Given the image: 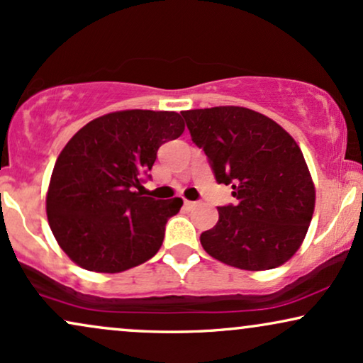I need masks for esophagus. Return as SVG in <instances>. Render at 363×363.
<instances>
[{"instance_id": "esophagus-1", "label": "esophagus", "mask_w": 363, "mask_h": 363, "mask_svg": "<svg viewBox=\"0 0 363 363\" xmlns=\"http://www.w3.org/2000/svg\"><path fill=\"white\" fill-rule=\"evenodd\" d=\"M195 205H196L195 202H190V200H185V207H186V208H194Z\"/></svg>"}]
</instances>
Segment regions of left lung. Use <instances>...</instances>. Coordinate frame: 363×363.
<instances>
[{
    "instance_id": "left-lung-1",
    "label": "left lung",
    "mask_w": 363,
    "mask_h": 363,
    "mask_svg": "<svg viewBox=\"0 0 363 363\" xmlns=\"http://www.w3.org/2000/svg\"><path fill=\"white\" fill-rule=\"evenodd\" d=\"M191 141L207 155L217 183L232 185L234 205L200 242L212 257L266 271L293 257L315 210V185L296 141L279 124L235 106L183 111Z\"/></svg>"
}]
</instances>
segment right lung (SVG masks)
<instances>
[{"label":"right lung","mask_w":363,"mask_h":363,"mask_svg":"<svg viewBox=\"0 0 363 363\" xmlns=\"http://www.w3.org/2000/svg\"><path fill=\"white\" fill-rule=\"evenodd\" d=\"M185 131L172 111H118L91 121L58 155L47 217L58 245L87 271L121 272L163 244L183 200L143 196L156 153Z\"/></svg>","instance_id":"obj_1"}]
</instances>
